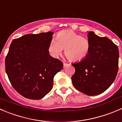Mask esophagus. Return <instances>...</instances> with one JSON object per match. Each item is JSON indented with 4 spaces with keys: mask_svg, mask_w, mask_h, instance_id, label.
<instances>
[{
    "mask_svg": "<svg viewBox=\"0 0 122 122\" xmlns=\"http://www.w3.org/2000/svg\"><path fill=\"white\" fill-rule=\"evenodd\" d=\"M63 65H64V67H67V66H68V64H67V63H65V62H64V63H63Z\"/></svg>",
    "mask_w": 122,
    "mask_h": 122,
    "instance_id": "1",
    "label": "esophagus"
}]
</instances>
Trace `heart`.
<instances>
[{
	"mask_svg": "<svg viewBox=\"0 0 122 122\" xmlns=\"http://www.w3.org/2000/svg\"><path fill=\"white\" fill-rule=\"evenodd\" d=\"M64 49V54L70 61H81L86 58L91 49L90 42L72 30L60 31L56 41L52 40L48 47L51 55L58 58Z\"/></svg>",
	"mask_w": 122,
	"mask_h": 122,
	"instance_id": "heart-1",
	"label": "heart"
}]
</instances>
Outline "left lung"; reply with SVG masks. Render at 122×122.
Listing matches in <instances>:
<instances>
[{"label":"left lung","mask_w":122,"mask_h":122,"mask_svg":"<svg viewBox=\"0 0 122 122\" xmlns=\"http://www.w3.org/2000/svg\"><path fill=\"white\" fill-rule=\"evenodd\" d=\"M91 49L85 59L72 64L76 71L71 77L76 89L89 96L102 94L116 77L119 67L117 46L107 37L89 31Z\"/></svg>","instance_id":"obj_1"}]
</instances>
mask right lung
I'll use <instances>...</instances> for the list:
<instances>
[{
    "label": "right lung",
    "mask_w": 122,
    "mask_h": 122,
    "mask_svg": "<svg viewBox=\"0 0 122 122\" xmlns=\"http://www.w3.org/2000/svg\"><path fill=\"white\" fill-rule=\"evenodd\" d=\"M54 33L28 34L13 40L5 59V70L12 86L26 98L40 100L51 91L54 76L63 63L49 55Z\"/></svg>",
    "instance_id": "obj_1"
}]
</instances>
